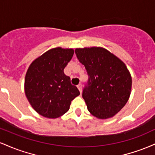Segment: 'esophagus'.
<instances>
[{
	"label": "esophagus",
	"instance_id": "34e87169",
	"mask_svg": "<svg viewBox=\"0 0 155 155\" xmlns=\"http://www.w3.org/2000/svg\"><path fill=\"white\" fill-rule=\"evenodd\" d=\"M77 87L79 89V92L81 93V90H82V87H81V84H79L77 85Z\"/></svg>",
	"mask_w": 155,
	"mask_h": 155
}]
</instances>
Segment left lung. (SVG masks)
<instances>
[{
	"label": "left lung",
	"instance_id": "obj_1",
	"mask_svg": "<svg viewBox=\"0 0 155 155\" xmlns=\"http://www.w3.org/2000/svg\"><path fill=\"white\" fill-rule=\"evenodd\" d=\"M75 53L89 76L82 92L88 111L98 119L114 117L130 95L132 78L125 64L102 47L79 48Z\"/></svg>",
	"mask_w": 155,
	"mask_h": 155
}]
</instances>
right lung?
I'll return each instance as SVG.
<instances>
[{
  "instance_id": "add662e5",
  "label": "right lung",
  "mask_w": 155,
  "mask_h": 155,
  "mask_svg": "<svg viewBox=\"0 0 155 155\" xmlns=\"http://www.w3.org/2000/svg\"><path fill=\"white\" fill-rule=\"evenodd\" d=\"M74 53L73 49L54 48L35 59L28 68L25 92L33 109L41 116L51 119L62 116L79 95L70 77L64 74Z\"/></svg>"
}]
</instances>
